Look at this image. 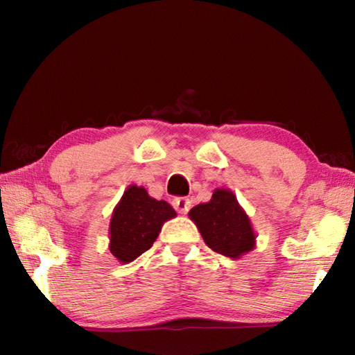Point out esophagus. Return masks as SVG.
<instances>
[{
	"label": "esophagus",
	"mask_w": 355,
	"mask_h": 355,
	"mask_svg": "<svg viewBox=\"0 0 355 355\" xmlns=\"http://www.w3.org/2000/svg\"><path fill=\"white\" fill-rule=\"evenodd\" d=\"M172 205L180 214H184V213H188V209L191 207V200L188 199V197H175V199L172 200Z\"/></svg>",
	"instance_id": "1"
}]
</instances>
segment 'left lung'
<instances>
[{
  "label": "left lung",
  "instance_id": "8db88e82",
  "mask_svg": "<svg viewBox=\"0 0 355 355\" xmlns=\"http://www.w3.org/2000/svg\"><path fill=\"white\" fill-rule=\"evenodd\" d=\"M209 249L228 258H241L255 249L257 233L250 218L230 189H214L211 200L189 211Z\"/></svg>",
  "mask_w": 355,
  "mask_h": 355
}]
</instances>
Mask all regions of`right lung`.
<instances>
[{
    "instance_id": "obj_1",
    "label": "right lung",
    "mask_w": 355,
    "mask_h": 355,
    "mask_svg": "<svg viewBox=\"0 0 355 355\" xmlns=\"http://www.w3.org/2000/svg\"><path fill=\"white\" fill-rule=\"evenodd\" d=\"M177 213L166 200L148 196L144 186L130 184L114 207L110 222V250L122 264L152 248L164 222Z\"/></svg>"
}]
</instances>
